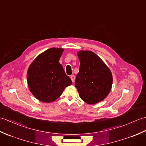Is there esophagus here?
I'll list each match as a JSON object with an SVG mask.
<instances>
[{
	"label": "esophagus",
	"instance_id": "1",
	"mask_svg": "<svg viewBox=\"0 0 146 146\" xmlns=\"http://www.w3.org/2000/svg\"><path fill=\"white\" fill-rule=\"evenodd\" d=\"M70 78H71V80H72V82H74V80H75V76H74V74H72V75L70 76Z\"/></svg>",
	"mask_w": 146,
	"mask_h": 146
}]
</instances>
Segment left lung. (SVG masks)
<instances>
[{
    "label": "left lung",
    "instance_id": "8db88e82",
    "mask_svg": "<svg viewBox=\"0 0 146 146\" xmlns=\"http://www.w3.org/2000/svg\"><path fill=\"white\" fill-rule=\"evenodd\" d=\"M80 66L76 76L75 87L84 102L94 104L103 101L113 84L110 70L96 54L91 51L78 53Z\"/></svg>",
    "mask_w": 146,
    "mask_h": 146
}]
</instances>
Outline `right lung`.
<instances>
[{"mask_svg": "<svg viewBox=\"0 0 146 146\" xmlns=\"http://www.w3.org/2000/svg\"><path fill=\"white\" fill-rule=\"evenodd\" d=\"M63 52V48H49L40 54L29 66L27 74L29 90L40 101H55L72 83L59 63Z\"/></svg>", "mask_w": 146, "mask_h": 146, "instance_id": "right-lung-1", "label": "right lung"}]
</instances>
